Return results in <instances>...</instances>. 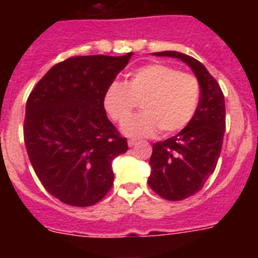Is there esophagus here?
<instances>
[{"mask_svg": "<svg viewBox=\"0 0 258 258\" xmlns=\"http://www.w3.org/2000/svg\"><path fill=\"white\" fill-rule=\"evenodd\" d=\"M136 145H137V141H134V140L127 141V146H129V147H133V146H136Z\"/></svg>", "mask_w": 258, "mask_h": 258, "instance_id": "34e87169", "label": "esophagus"}]
</instances>
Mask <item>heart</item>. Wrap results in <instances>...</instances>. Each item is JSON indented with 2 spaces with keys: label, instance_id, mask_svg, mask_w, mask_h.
I'll return each mask as SVG.
<instances>
[{
  "label": "heart",
  "instance_id": "obj_1",
  "mask_svg": "<svg viewBox=\"0 0 258 258\" xmlns=\"http://www.w3.org/2000/svg\"><path fill=\"white\" fill-rule=\"evenodd\" d=\"M200 85L194 75L165 64H146L131 74L127 83L115 81L106 89L103 107L113 121L121 124L132 115L137 102L142 113L121 127L127 137H151L159 131L172 134L187 126L197 113Z\"/></svg>",
  "mask_w": 258,
  "mask_h": 258
}]
</instances>
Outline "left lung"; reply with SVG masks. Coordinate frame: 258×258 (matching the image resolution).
Instances as JSON below:
<instances>
[{"label": "left lung", "instance_id": "1", "mask_svg": "<svg viewBox=\"0 0 258 258\" xmlns=\"http://www.w3.org/2000/svg\"><path fill=\"white\" fill-rule=\"evenodd\" d=\"M188 66L200 85V101L190 124L177 136L152 145L149 186L166 200H183L204 186L214 172L226 129L225 98L220 85L195 58L178 51L152 52Z\"/></svg>", "mask_w": 258, "mask_h": 258}]
</instances>
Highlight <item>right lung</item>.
Masks as SVG:
<instances>
[{
  "label": "right lung",
  "instance_id": "1",
  "mask_svg": "<svg viewBox=\"0 0 258 258\" xmlns=\"http://www.w3.org/2000/svg\"><path fill=\"white\" fill-rule=\"evenodd\" d=\"M132 55L68 58L29 94L28 157L47 192L64 204L93 206L112 187L111 161L127 151V142L107 117L103 95Z\"/></svg>",
  "mask_w": 258,
  "mask_h": 258
}]
</instances>
